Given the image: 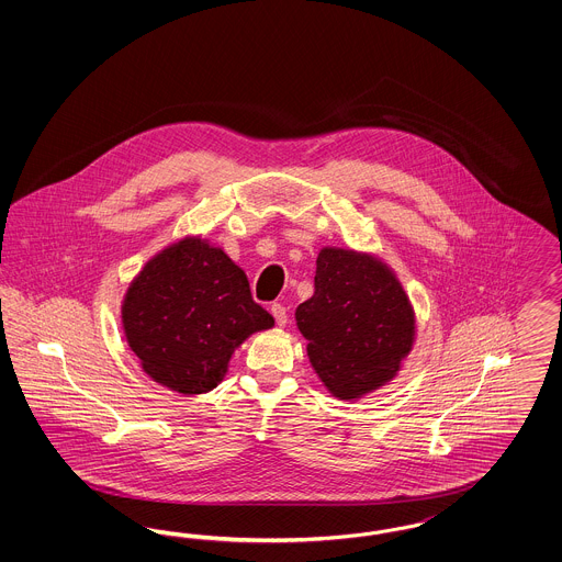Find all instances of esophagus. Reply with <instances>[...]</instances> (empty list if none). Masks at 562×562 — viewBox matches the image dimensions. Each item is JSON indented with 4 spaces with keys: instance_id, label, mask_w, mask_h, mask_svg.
I'll use <instances>...</instances> for the list:
<instances>
[{
    "instance_id": "obj_1",
    "label": "esophagus",
    "mask_w": 562,
    "mask_h": 562,
    "mask_svg": "<svg viewBox=\"0 0 562 562\" xmlns=\"http://www.w3.org/2000/svg\"><path fill=\"white\" fill-rule=\"evenodd\" d=\"M271 316H273V321H276L278 326H284L286 321H289L286 307H284V305H280V303H273V305H271Z\"/></svg>"
}]
</instances>
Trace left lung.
<instances>
[{
	"label": "left lung",
	"mask_w": 562,
	"mask_h": 562,
	"mask_svg": "<svg viewBox=\"0 0 562 562\" xmlns=\"http://www.w3.org/2000/svg\"><path fill=\"white\" fill-rule=\"evenodd\" d=\"M314 289L294 318L328 392L353 401L394 379L415 341V312L396 273L373 255L326 246Z\"/></svg>",
	"instance_id": "left-lung-1"
}]
</instances>
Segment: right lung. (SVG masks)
<instances>
[{
    "label": "right lung",
    "instance_id": "right-lung-1",
    "mask_svg": "<svg viewBox=\"0 0 562 562\" xmlns=\"http://www.w3.org/2000/svg\"><path fill=\"white\" fill-rule=\"evenodd\" d=\"M122 324L143 371L193 396L214 390L236 348L273 318L252 301L244 269L191 236L140 269L124 296Z\"/></svg>",
    "mask_w": 562,
    "mask_h": 562
}]
</instances>
